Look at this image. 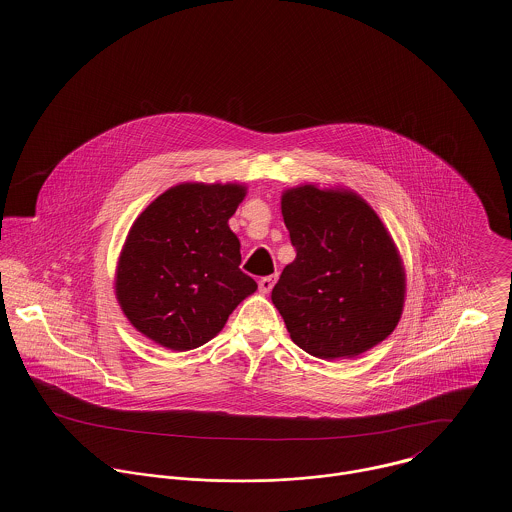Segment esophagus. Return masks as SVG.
Returning <instances> with one entry per match:
<instances>
[{"label": "esophagus", "mask_w": 512, "mask_h": 512, "mask_svg": "<svg viewBox=\"0 0 512 512\" xmlns=\"http://www.w3.org/2000/svg\"><path fill=\"white\" fill-rule=\"evenodd\" d=\"M276 274H270V276H265V278H261L259 280V288H261V292L268 293L272 288H274V284H276Z\"/></svg>", "instance_id": "obj_1"}]
</instances>
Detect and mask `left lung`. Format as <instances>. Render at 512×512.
<instances>
[{"instance_id":"obj_1","label":"left lung","mask_w":512,"mask_h":512,"mask_svg":"<svg viewBox=\"0 0 512 512\" xmlns=\"http://www.w3.org/2000/svg\"><path fill=\"white\" fill-rule=\"evenodd\" d=\"M280 205L297 255L270 299L293 343L334 361L386 340L403 313L407 274L376 211L353 190L317 184L284 190Z\"/></svg>"}]
</instances>
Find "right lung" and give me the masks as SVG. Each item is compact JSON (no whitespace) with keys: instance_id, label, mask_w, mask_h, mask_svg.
<instances>
[{"instance_id":"1","label":"right lung","mask_w":512,"mask_h":512,"mask_svg":"<svg viewBox=\"0 0 512 512\" xmlns=\"http://www.w3.org/2000/svg\"><path fill=\"white\" fill-rule=\"evenodd\" d=\"M245 194L238 182H182L134 220L115 270V295L140 334L190 351L213 340L257 290L240 270V240L228 226Z\"/></svg>"}]
</instances>
